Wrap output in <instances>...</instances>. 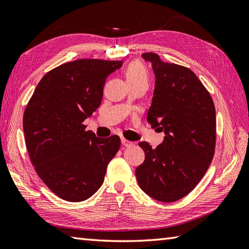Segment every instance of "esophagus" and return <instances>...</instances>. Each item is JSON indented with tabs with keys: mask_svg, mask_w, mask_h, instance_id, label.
Returning a JSON list of instances; mask_svg holds the SVG:
<instances>
[{
	"mask_svg": "<svg viewBox=\"0 0 249 249\" xmlns=\"http://www.w3.org/2000/svg\"><path fill=\"white\" fill-rule=\"evenodd\" d=\"M121 141H122V144H123L124 147H130V145H133V142H131V141L125 139V138H122Z\"/></svg>",
	"mask_w": 249,
	"mask_h": 249,
	"instance_id": "obj_1",
	"label": "esophagus"
}]
</instances>
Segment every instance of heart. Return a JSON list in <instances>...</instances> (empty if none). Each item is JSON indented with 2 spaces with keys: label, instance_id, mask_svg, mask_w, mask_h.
Here are the masks:
<instances>
[{
  "label": "heart",
  "instance_id": "heart-1",
  "mask_svg": "<svg viewBox=\"0 0 249 249\" xmlns=\"http://www.w3.org/2000/svg\"><path fill=\"white\" fill-rule=\"evenodd\" d=\"M125 76L127 83H144L149 84V73L142 62L131 61L125 69Z\"/></svg>",
  "mask_w": 249,
  "mask_h": 249
}]
</instances>
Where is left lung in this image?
Returning <instances> with one entry per match:
<instances>
[{"instance_id":"left-lung-1","label":"left lung","mask_w":249,"mask_h":249,"mask_svg":"<svg viewBox=\"0 0 249 249\" xmlns=\"http://www.w3.org/2000/svg\"><path fill=\"white\" fill-rule=\"evenodd\" d=\"M152 63L155 89L147 121L164 130L157 148L139 143L144 162L136 168L139 187L154 199L176 202L197 186L211 165L216 147V110L212 96L189 68L142 53Z\"/></svg>"}]
</instances>
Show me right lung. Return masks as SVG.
<instances>
[{
  "mask_svg": "<svg viewBox=\"0 0 249 249\" xmlns=\"http://www.w3.org/2000/svg\"><path fill=\"white\" fill-rule=\"evenodd\" d=\"M122 65L101 59L63 63L42 77L24 110L31 163L48 189L68 202L97 192L120 149L119 136L98 138L83 122L98 109L106 79Z\"/></svg>",
  "mask_w": 249,
  "mask_h": 249,
  "instance_id": "right-lung-1",
  "label": "right lung"
}]
</instances>
